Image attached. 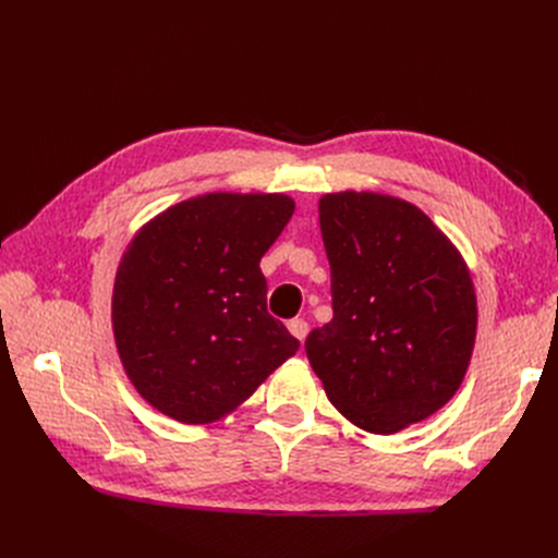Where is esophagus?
Masks as SVG:
<instances>
[{
    "label": "esophagus",
    "mask_w": 558,
    "mask_h": 558,
    "mask_svg": "<svg viewBox=\"0 0 558 558\" xmlns=\"http://www.w3.org/2000/svg\"><path fill=\"white\" fill-rule=\"evenodd\" d=\"M307 320H302V318H293L291 320V324H289V332L295 337V340H305V337H307Z\"/></svg>",
    "instance_id": "esophagus-1"
}]
</instances>
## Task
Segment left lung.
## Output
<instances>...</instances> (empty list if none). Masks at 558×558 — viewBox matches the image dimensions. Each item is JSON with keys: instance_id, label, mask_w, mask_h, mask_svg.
I'll list each match as a JSON object with an SVG mask.
<instances>
[{"instance_id": "1", "label": "left lung", "mask_w": 558, "mask_h": 558, "mask_svg": "<svg viewBox=\"0 0 558 558\" xmlns=\"http://www.w3.org/2000/svg\"><path fill=\"white\" fill-rule=\"evenodd\" d=\"M318 223L330 263L332 320L307 337L328 400L353 426L393 435L459 391L477 337L465 258L408 199L326 193Z\"/></svg>"}]
</instances>
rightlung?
Instances as JSON below:
<instances>
[{
	"mask_svg": "<svg viewBox=\"0 0 558 558\" xmlns=\"http://www.w3.org/2000/svg\"><path fill=\"white\" fill-rule=\"evenodd\" d=\"M283 193H205L167 207L125 246L111 328L128 379L179 424L228 416L295 356L267 314L265 251L291 221Z\"/></svg>",
	"mask_w": 558,
	"mask_h": 558,
	"instance_id": "1",
	"label": "right lung"
}]
</instances>
